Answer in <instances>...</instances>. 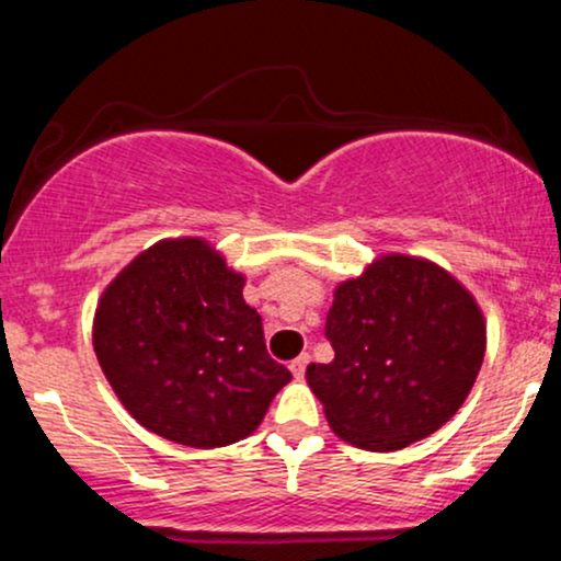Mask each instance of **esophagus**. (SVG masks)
I'll use <instances>...</instances> for the list:
<instances>
[{
	"mask_svg": "<svg viewBox=\"0 0 561 561\" xmlns=\"http://www.w3.org/2000/svg\"><path fill=\"white\" fill-rule=\"evenodd\" d=\"M308 364H311V356H308V353H300V356L295 358V362H289V371H293V377H295V379L306 377Z\"/></svg>",
	"mask_w": 561,
	"mask_h": 561,
	"instance_id": "34e87169",
	"label": "esophagus"
}]
</instances>
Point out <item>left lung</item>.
<instances>
[{"instance_id": "obj_1", "label": "left lung", "mask_w": 561, "mask_h": 561, "mask_svg": "<svg viewBox=\"0 0 561 561\" xmlns=\"http://www.w3.org/2000/svg\"><path fill=\"white\" fill-rule=\"evenodd\" d=\"M330 364L306 379L351 446L398 450L440 430L467 401L485 356L472 295L433 261L382 255L334 289Z\"/></svg>"}]
</instances>
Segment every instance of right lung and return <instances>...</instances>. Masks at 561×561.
<instances>
[{
  "label": "right lung",
  "mask_w": 561,
  "mask_h": 561,
  "mask_svg": "<svg viewBox=\"0 0 561 561\" xmlns=\"http://www.w3.org/2000/svg\"><path fill=\"white\" fill-rule=\"evenodd\" d=\"M242 287L244 276L199 237L152 244L107 285L94 353L141 427L190 448H221L263 422L293 375L266 353Z\"/></svg>",
  "instance_id": "add662e5"
}]
</instances>
